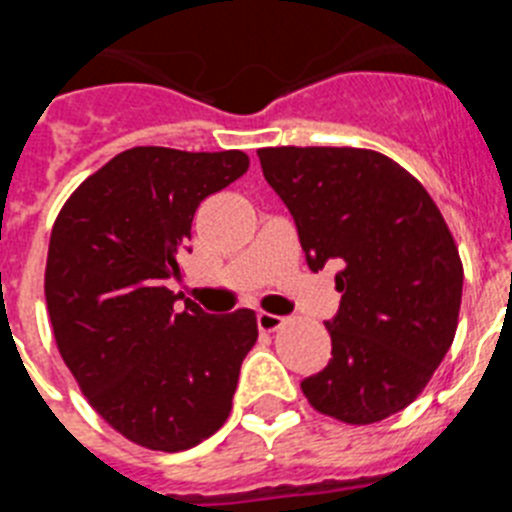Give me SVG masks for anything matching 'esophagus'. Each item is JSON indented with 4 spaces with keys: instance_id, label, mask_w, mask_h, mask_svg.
<instances>
[{
    "instance_id": "esophagus-1",
    "label": "esophagus",
    "mask_w": 512,
    "mask_h": 512,
    "mask_svg": "<svg viewBox=\"0 0 512 512\" xmlns=\"http://www.w3.org/2000/svg\"><path fill=\"white\" fill-rule=\"evenodd\" d=\"M256 323H259V330H264V333H274V330L282 328L284 318H279V315H274V312H259Z\"/></svg>"
}]
</instances>
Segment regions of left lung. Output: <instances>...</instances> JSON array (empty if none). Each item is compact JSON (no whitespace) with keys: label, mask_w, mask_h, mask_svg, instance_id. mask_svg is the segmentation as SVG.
<instances>
[{"label":"left lung","mask_w":512,"mask_h":512,"mask_svg":"<svg viewBox=\"0 0 512 512\" xmlns=\"http://www.w3.org/2000/svg\"><path fill=\"white\" fill-rule=\"evenodd\" d=\"M312 271L336 264L333 359L302 382L318 413L372 425L425 390L456 336L464 266L441 210L410 171L369 148H261Z\"/></svg>","instance_id":"8db88e82"}]
</instances>
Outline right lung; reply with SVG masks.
Masks as SVG:
<instances>
[{"mask_svg":"<svg viewBox=\"0 0 512 512\" xmlns=\"http://www.w3.org/2000/svg\"><path fill=\"white\" fill-rule=\"evenodd\" d=\"M248 171L243 151L138 146L74 189L51 230L45 305L63 364L104 423L151 451L192 449L228 420L256 312L176 310L166 279L200 202Z\"/></svg>","mask_w":512,"mask_h":512,"instance_id":"right-lung-1","label":"right lung"}]
</instances>
